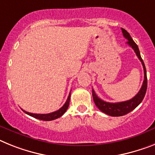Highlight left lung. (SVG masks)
<instances>
[{
	"instance_id": "obj_1",
	"label": "left lung",
	"mask_w": 155,
	"mask_h": 155,
	"mask_svg": "<svg viewBox=\"0 0 155 155\" xmlns=\"http://www.w3.org/2000/svg\"><path fill=\"white\" fill-rule=\"evenodd\" d=\"M121 31L124 37L128 40L127 43L134 49V51L136 53V56L140 59L142 64H143L144 71V80L143 83V85L141 87V89L140 90V91L138 92L137 94L135 97H132V99L125 101V102H115V103L105 102V101H103V100H102L101 98L97 97V94L94 92V91L92 89V95H93L94 102L95 103L96 106L102 112L105 113L107 115L112 116V117H120V116H124L125 114L130 113L131 111H132L134 109H136L141 103L143 99L144 96L146 94L147 88V78L146 68H145L143 61L141 56H140V49H139L138 45L133 41V39H132V37H131V35H130L128 31L124 30V28H121Z\"/></svg>"
}]
</instances>
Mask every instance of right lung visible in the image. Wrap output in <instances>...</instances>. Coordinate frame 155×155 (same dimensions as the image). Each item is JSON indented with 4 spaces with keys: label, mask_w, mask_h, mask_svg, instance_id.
<instances>
[{
    "label": "right lung",
    "mask_w": 155,
    "mask_h": 155,
    "mask_svg": "<svg viewBox=\"0 0 155 155\" xmlns=\"http://www.w3.org/2000/svg\"><path fill=\"white\" fill-rule=\"evenodd\" d=\"M70 97H71V93H69V95L68 97V99L66 101V102L64 103L63 106H62L60 110H57L55 112H53V113H50V114H31L29 112H27L25 110L23 111L27 114V115L31 116V117H33L36 118V119L41 120H45V121H49V120H53L58 119V118L61 117L62 115H63L64 113L67 110L68 107L69 106V102H70Z\"/></svg>",
    "instance_id": "1"
}]
</instances>
